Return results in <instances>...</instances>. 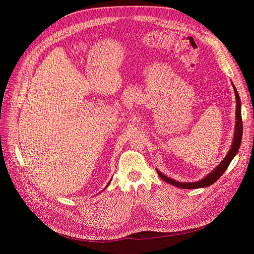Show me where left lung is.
I'll return each mask as SVG.
<instances>
[{"instance_id": "left-lung-1", "label": "left lung", "mask_w": 254, "mask_h": 254, "mask_svg": "<svg viewBox=\"0 0 254 254\" xmlns=\"http://www.w3.org/2000/svg\"><path fill=\"white\" fill-rule=\"evenodd\" d=\"M232 87L234 89L235 99H236V112H235L236 121H235V128H234L235 131H234V136H233V141H232V144H231V148L227 152V154L224 157V159L211 172H209L204 178H202L201 180L195 181V182H179V181H176L172 178L167 177L166 175L161 173L158 169H156L158 175L160 176V178L163 181H165V182H167L171 185H174L176 187L182 188V189H197V188H203V187L210 186L211 184L215 183L220 178V176L225 172L228 165L230 164V162L232 161L234 156L237 154V151L239 150V147H240V144H241V139H242L241 102H240V98H239L238 92H237L233 83H232Z\"/></svg>"}]
</instances>
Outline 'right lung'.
Returning a JSON list of instances; mask_svg holds the SVG:
<instances>
[{"label": "right lung", "mask_w": 254, "mask_h": 254, "mask_svg": "<svg viewBox=\"0 0 254 254\" xmlns=\"http://www.w3.org/2000/svg\"><path fill=\"white\" fill-rule=\"evenodd\" d=\"M110 182H111V181H109V183H108V184H107V185H106V187H107V186H108V185H109V184H110ZM106 187H105V188H106Z\"/></svg>", "instance_id": "right-lung-1"}]
</instances>
